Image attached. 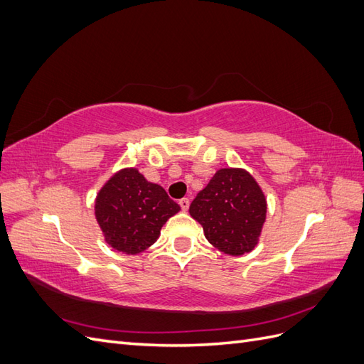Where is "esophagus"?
<instances>
[{"instance_id": "34e87169", "label": "esophagus", "mask_w": 364, "mask_h": 364, "mask_svg": "<svg viewBox=\"0 0 364 364\" xmlns=\"http://www.w3.org/2000/svg\"><path fill=\"white\" fill-rule=\"evenodd\" d=\"M179 205H181V208L183 209V211H186V209L190 208V199H186V197H183V199L179 200Z\"/></svg>"}]
</instances>
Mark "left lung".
Masks as SVG:
<instances>
[{
	"label": "left lung",
	"instance_id": "1",
	"mask_svg": "<svg viewBox=\"0 0 364 364\" xmlns=\"http://www.w3.org/2000/svg\"><path fill=\"white\" fill-rule=\"evenodd\" d=\"M266 213L259 185L241 168L218 170L190 205L209 243L234 257L257 246Z\"/></svg>",
	"mask_w": 364,
	"mask_h": 364
}]
</instances>
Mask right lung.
I'll list each match as a JSON object with an SVG mask.
<instances>
[{
	"instance_id": "add662e5",
	"label": "right lung",
	"mask_w": 364,
	"mask_h": 364,
	"mask_svg": "<svg viewBox=\"0 0 364 364\" xmlns=\"http://www.w3.org/2000/svg\"><path fill=\"white\" fill-rule=\"evenodd\" d=\"M179 209L161 185L146 181L136 168L117 173L95 200V217L107 245L130 255L155 243L162 225Z\"/></svg>"
}]
</instances>
